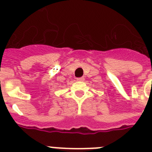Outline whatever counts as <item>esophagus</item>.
I'll return each mask as SVG.
<instances>
[{
	"label": "esophagus",
	"mask_w": 152,
	"mask_h": 152,
	"mask_svg": "<svg viewBox=\"0 0 152 152\" xmlns=\"http://www.w3.org/2000/svg\"><path fill=\"white\" fill-rule=\"evenodd\" d=\"M76 80H77V81H80V82H83V81H84V78H83V77L77 78V79H76Z\"/></svg>",
	"instance_id": "34e87169"
}]
</instances>
